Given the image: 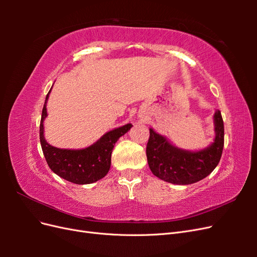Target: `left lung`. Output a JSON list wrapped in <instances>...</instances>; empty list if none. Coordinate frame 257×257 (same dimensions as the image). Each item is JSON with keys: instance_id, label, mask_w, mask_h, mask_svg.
<instances>
[{"instance_id": "8db88e82", "label": "left lung", "mask_w": 257, "mask_h": 257, "mask_svg": "<svg viewBox=\"0 0 257 257\" xmlns=\"http://www.w3.org/2000/svg\"><path fill=\"white\" fill-rule=\"evenodd\" d=\"M213 120L214 142L195 152L179 149L150 128L146 153L152 174L174 184H192L211 174L219 164L224 147V123L220 110L215 111Z\"/></svg>"}]
</instances>
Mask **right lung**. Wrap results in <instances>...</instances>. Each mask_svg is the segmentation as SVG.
<instances>
[{
  "instance_id": "right-lung-1",
  "label": "right lung",
  "mask_w": 257,
  "mask_h": 257,
  "mask_svg": "<svg viewBox=\"0 0 257 257\" xmlns=\"http://www.w3.org/2000/svg\"><path fill=\"white\" fill-rule=\"evenodd\" d=\"M48 92L40 125V139L43 153L47 164L54 174L76 184H89L104 178L109 172L111 152L118 139L133 126L131 123L108 132L92 146L80 150L60 149L49 145L44 137V120L47 116L46 104L49 97Z\"/></svg>"
}]
</instances>
